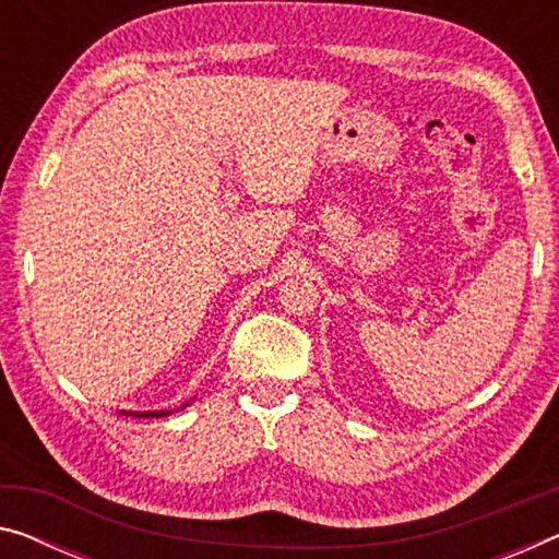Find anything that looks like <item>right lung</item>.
Here are the masks:
<instances>
[{"instance_id": "obj_1", "label": "right lung", "mask_w": 559, "mask_h": 559, "mask_svg": "<svg viewBox=\"0 0 559 559\" xmlns=\"http://www.w3.org/2000/svg\"><path fill=\"white\" fill-rule=\"evenodd\" d=\"M187 405H190V402H187ZM185 407H179V409H185ZM122 415H132V417H167V415H171V409H154V412H127V409H122Z\"/></svg>"}]
</instances>
